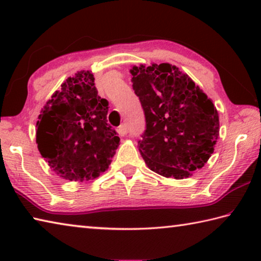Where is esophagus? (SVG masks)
Instances as JSON below:
<instances>
[{
    "instance_id": "1",
    "label": "esophagus",
    "mask_w": 261,
    "mask_h": 261,
    "mask_svg": "<svg viewBox=\"0 0 261 261\" xmlns=\"http://www.w3.org/2000/svg\"><path fill=\"white\" fill-rule=\"evenodd\" d=\"M117 132L120 136H125L129 132V126H127V124H122L118 126Z\"/></svg>"
}]
</instances>
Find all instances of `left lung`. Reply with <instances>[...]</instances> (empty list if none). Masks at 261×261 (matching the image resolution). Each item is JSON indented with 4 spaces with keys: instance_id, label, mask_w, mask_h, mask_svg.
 <instances>
[{
    "instance_id": "obj_1",
    "label": "left lung",
    "mask_w": 261,
    "mask_h": 261,
    "mask_svg": "<svg viewBox=\"0 0 261 261\" xmlns=\"http://www.w3.org/2000/svg\"><path fill=\"white\" fill-rule=\"evenodd\" d=\"M130 73L146 120L138 141L145 163L165 177H190L208 161L219 138L213 101L169 63L134 65Z\"/></svg>"
}]
</instances>
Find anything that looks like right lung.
<instances>
[{"mask_svg": "<svg viewBox=\"0 0 261 261\" xmlns=\"http://www.w3.org/2000/svg\"><path fill=\"white\" fill-rule=\"evenodd\" d=\"M108 101L101 99L92 71H78L43 106L37 122L42 158L60 177L84 182L105 173L120 145L107 123Z\"/></svg>", "mask_w": 261, "mask_h": 261, "instance_id": "add662e5", "label": "right lung"}]
</instances>
